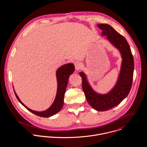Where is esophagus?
<instances>
[{
  "label": "esophagus",
  "instance_id": "1",
  "mask_svg": "<svg viewBox=\"0 0 147 147\" xmlns=\"http://www.w3.org/2000/svg\"><path fill=\"white\" fill-rule=\"evenodd\" d=\"M75 69L77 70V71H79V69H80L82 67V63L79 62H75Z\"/></svg>",
  "mask_w": 147,
  "mask_h": 147
}]
</instances>
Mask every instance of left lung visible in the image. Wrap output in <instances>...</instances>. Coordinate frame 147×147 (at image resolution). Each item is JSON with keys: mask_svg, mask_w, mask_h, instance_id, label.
<instances>
[{"mask_svg": "<svg viewBox=\"0 0 147 147\" xmlns=\"http://www.w3.org/2000/svg\"><path fill=\"white\" fill-rule=\"evenodd\" d=\"M97 26L102 30V36H107V40L118 49L122 58L117 82L107 94L96 93L89 84L84 72L79 74L82 78V88L88 102L94 109L103 111L119 104L128 94L132 83L134 61L130 47L123 36L108 24H101Z\"/></svg>", "mask_w": 147, "mask_h": 147, "instance_id": "1", "label": "left lung"}]
</instances>
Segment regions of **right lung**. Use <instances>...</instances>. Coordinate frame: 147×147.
I'll return each mask as SVG.
<instances>
[{
  "instance_id": "right-lung-1",
  "label": "right lung",
  "mask_w": 147,
  "mask_h": 147,
  "mask_svg": "<svg viewBox=\"0 0 147 147\" xmlns=\"http://www.w3.org/2000/svg\"><path fill=\"white\" fill-rule=\"evenodd\" d=\"M75 71V66L72 63H68L64 64L60 67L57 71L56 76L58 83L57 92L55 100L51 106L47 110L43 111H37L32 110L24 105L19 99L18 96L14 90L15 96L19 101L23 105L26 109L32 113L41 117H49L54 115L58 113L63 107L64 104V97L65 89L68 84V80L69 76L74 73Z\"/></svg>"
}]
</instances>
